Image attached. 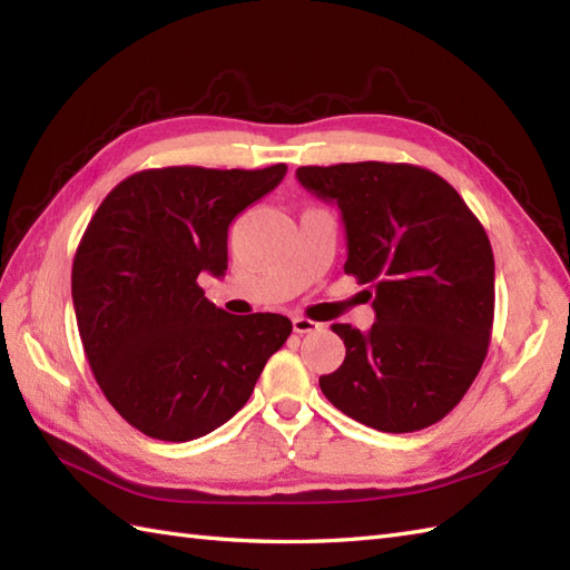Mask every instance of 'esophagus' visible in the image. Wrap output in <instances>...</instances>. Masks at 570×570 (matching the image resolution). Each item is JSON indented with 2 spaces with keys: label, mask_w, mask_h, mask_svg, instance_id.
Instances as JSON below:
<instances>
[{
  "label": "esophagus",
  "mask_w": 570,
  "mask_h": 570,
  "mask_svg": "<svg viewBox=\"0 0 570 570\" xmlns=\"http://www.w3.org/2000/svg\"><path fill=\"white\" fill-rule=\"evenodd\" d=\"M294 333H298V335H306V333H316L318 328H321V323H316V321H311V318H304V316H296L294 321Z\"/></svg>",
  "instance_id": "1"
}]
</instances>
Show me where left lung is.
I'll return each mask as SVG.
<instances>
[{
  "label": "left lung",
  "instance_id": "1",
  "mask_svg": "<svg viewBox=\"0 0 570 570\" xmlns=\"http://www.w3.org/2000/svg\"><path fill=\"white\" fill-rule=\"evenodd\" d=\"M311 193L335 200L345 274L367 284V333L333 323L345 362L318 380L343 414L384 433L439 423L485 362L494 321V257L458 190L414 164L301 166Z\"/></svg>",
  "mask_w": 570,
  "mask_h": 570
}]
</instances>
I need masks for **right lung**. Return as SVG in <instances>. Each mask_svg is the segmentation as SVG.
<instances>
[{
  "label": "right lung",
  "mask_w": 570,
  "mask_h": 570,
  "mask_svg": "<svg viewBox=\"0 0 570 570\" xmlns=\"http://www.w3.org/2000/svg\"><path fill=\"white\" fill-rule=\"evenodd\" d=\"M266 168L166 166L117 184L72 259L85 357L107 402L149 439L184 443L223 426L292 335L278 313L229 316L198 276L227 269V227L278 186Z\"/></svg>",
  "instance_id": "obj_1"
}]
</instances>
